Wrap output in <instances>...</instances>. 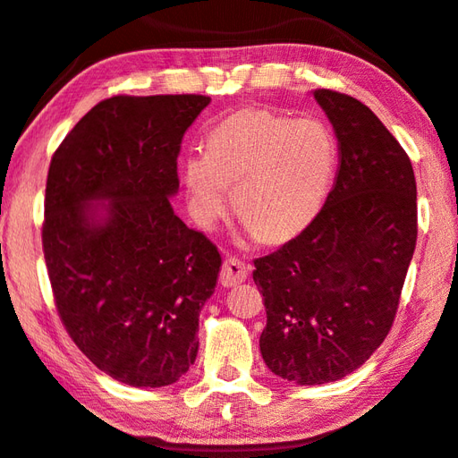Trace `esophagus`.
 <instances>
[{
  "label": "esophagus",
  "mask_w": 458,
  "mask_h": 458,
  "mask_svg": "<svg viewBox=\"0 0 458 458\" xmlns=\"http://www.w3.org/2000/svg\"><path fill=\"white\" fill-rule=\"evenodd\" d=\"M248 276V266L238 260V258H226L222 264L220 272V284L222 286H236L240 282H244Z\"/></svg>",
  "instance_id": "obj_1"
}]
</instances>
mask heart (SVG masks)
I'll return each instance as SVG.
<instances>
[{
	"instance_id": "b5f03b06",
	"label": "heart",
	"mask_w": 458,
	"mask_h": 458,
	"mask_svg": "<svg viewBox=\"0 0 458 458\" xmlns=\"http://www.w3.org/2000/svg\"><path fill=\"white\" fill-rule=\"evenodd\" d=\"M206 154L184 162L190 212L210 226L226 210L230 190L254 236L282 242L298 234L327 196L336 149L320 120H290L248 107L206 136Z\"/></svg>"
}]
</instances>
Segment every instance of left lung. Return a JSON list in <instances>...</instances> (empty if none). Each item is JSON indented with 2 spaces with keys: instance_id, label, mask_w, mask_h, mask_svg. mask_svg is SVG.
I'll list each match as a JSON object with an SVG mask.
<instances>
[{
  "instance_id": "1",
  "label": "left lung",
  "mask_w": 458,
  "mask_h": 458,
  "mask_svg": "<svg viewBox=\"0 0 458 458\" xmlns=\"http://www.w3.org/2000/svg\"><path fill=\"white\" fill-rule=\"evenodd\" d=\"M312 96L338 140L335 188L252 274L266 306V367L304 386L344 378L382 344L417 244V182L403 146L359 99Z\"/></svg>"
}]
</instances>
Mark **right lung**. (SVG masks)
<instances>
[{"label":"right lung","mask_w":458,"mask_h":458,"mask_svg":"<svg viewBox=\"0 0 458 458\" xmlns=\"http://www.w3.org/2000/svg\"><path fill=\"white\" fill-rule=\"evenodd\" d=\"M208 96H114L55 149L44 258L73 343L130 386H168L192 367L198 318L222 258L170 204L178 154Z\"/></svg>","instance_id":"right-lung-1"}]
</instances>
